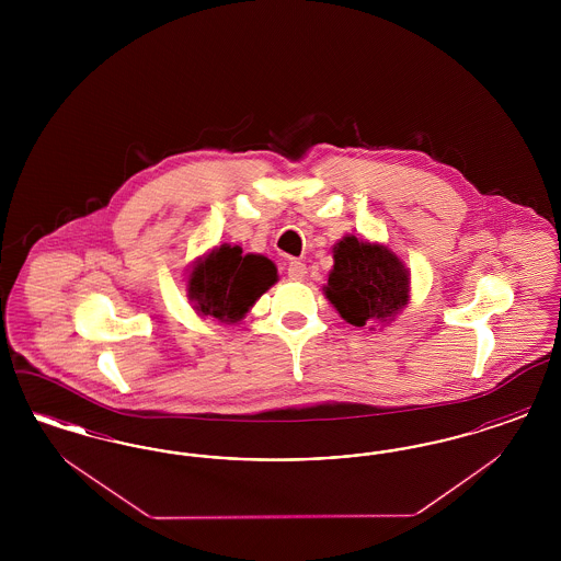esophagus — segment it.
<instances>
[{"label":"esophagus","mask_w":561,"mask_h":561,"mask_svg":"<svg viewBox=\"0 0 561 561\" xmlns=\"http://www.w3.org/2000/svg\"><path fill=\"white\" fill-rule=\"evenodd\" d=\"M288 277H290L293 282H302V279L307 277V265L300 263V261H290V265H288Z\"/></svg>","instance_id":"esophagus-1"}]
</instances>
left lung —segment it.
Returning a JSON list of instances; mask_svg holds the SVG:
<instances>
[{"label": "left lung", "mask_w": 561, "mask_h": 561, "mask_svg": "<svg viewBox=\"0 0 561 561\" xmlns=\"http://www.w3.org/2000/svg\"><path fill=\"white\" fill-rule=\"evenodd\" d=\"M325 298L351 325L389 323L410 300V273L385 245L347 236L332 248Z\"/></svg>", "instance_id": "left-lung-1"}]
</instances>
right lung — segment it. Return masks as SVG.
Instances as JSON below:
<instances>
[{
	"instance_id": "right-lung-1",
	"label": "right lung",
	"mask_w": 561,
	"mask_h": 561,
	"mask_svg": "<svg viewBox=\"0 0 561 561\" xmlns=\"http://www.w3.org/2000/svg\"><path fill=\"white\" fill-rule=\"evenodd\" d=\"M277 282V268L263 254H243L222 243L197 259L188 273L187 296L202 318L238 323Z\"/></svg>"
}]
</instances>
